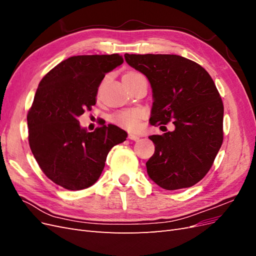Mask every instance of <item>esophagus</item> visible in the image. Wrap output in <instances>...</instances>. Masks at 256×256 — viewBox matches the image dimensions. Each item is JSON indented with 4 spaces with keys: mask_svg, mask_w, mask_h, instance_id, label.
I'll use <instances>...</instances> for the list:
<instances>
[{
    "mask_svg": "<svg viewBox=\"0 0 256 256\" xmlns=\"http://www.w3.org/2000/svg\"><path fill=\"white\" fill-rule=\"evenodd\" d=\"M128 138H130V140H132V141H138V140H140V136L134 134H129Z\"/></svg>",
    "mask_w": 256,
    "mask_h": 256,
    "instance_id": "34e87169",
    "label": "esophagus"
}]
</instances>
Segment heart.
Here are the masks:
<instances>
[{
  "label": "heart",
  "instance_id": "1",
  "mask_svg": "<svg viewBox=\"0 0 256 256\" xmlns=\"http://www.w3.org/2000/svg\"><path fill=\"white\" fill-rule=\"evenodd\" d=\"M141 74L136 72H127L125 76H136ZM144 118V112L142 110H127V111H120L116 113L113 116V120L118 124V125L129 129V130H136L140 127L141 120Z\"/></svg>",
  "mask_w": 256,
  "mask_h": 256
}]
</instances>
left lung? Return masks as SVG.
Wrapping results in <instances>:
<instances>
[{
    "label": "left lung",
    "mask_w": 256,
    "mask_h": 256,
    "mask_svg": "<svg viewBox=\"0 0 256 256\" xmlns=\"http://www.w3.org/2000/svg\"><path fill=\"white\" fill-rule=\"evenodd\" d=\"M152 90L150 122L173 120L174 131L150 138L154 152L147 174L166 190L189 188L210 170L223 142V102L214 80L196 62L175 54H125Z\"/></svg>",
    "instance_id": "8db88e82"
}]
</instances>
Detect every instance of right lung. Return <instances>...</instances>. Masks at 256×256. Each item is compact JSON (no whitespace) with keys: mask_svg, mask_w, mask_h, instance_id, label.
I'll use <instances>...</instances> for the list:
<instances>
[{"mask_svg":"<svg viewBox=\"0 0 256 256\" xmlns=\"http://www.w3.org/2000/svg\"><path fill=\"white\" fill-rule=\"evenodd\" d=\"M122 62L120 54L72 56L38 85L28 113V143L42 171L60 187L82 190L94 184L112 147L126 140V131L112 124L88 132L78 120L96 104L106 74Z\"/></svg>","mask_w":256,"mask_h":256,"instance_id":"obj_1","label":"right lung"}]
</instances>
